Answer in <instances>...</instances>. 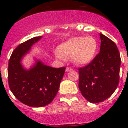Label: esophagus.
<instances>
[{
  "label": "esophagus",
  "instance_id": "1",
  "mask_svg": "<svg viewBox=\"0 0 128 128\" xmlns=\"http://www.w3.org/2000/svg\"><path fill=\"white\" fill-rule=\"evenodd\" d=\"M72 70V68H69V67H67L66 69V72H69V71H70V70Z\"/></svg>",
  "mask_w": 128,
  "mask_h": 128
}]
</instances>
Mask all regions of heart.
<instances>
[{
	"mask_svg": "<svg viewBox=\"0 0 128 128\" xmlns=\"http://www.w3.org/2000/svg\"><path fill=\"white\" fill-rule=\"evenodd\" d=\"M96 49L97 42L94 37H76L62 44L56 56L62 60L72 58L77 64L86 65L94 59Z\"/></svg>",
	"mask_w": 128,
	"mask_h": 128,
	"instance_id": "obj_1",
	"label": "heart"
}]
</instances>
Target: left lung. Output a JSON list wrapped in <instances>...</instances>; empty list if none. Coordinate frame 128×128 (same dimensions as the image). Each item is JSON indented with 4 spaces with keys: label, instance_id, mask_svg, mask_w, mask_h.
I'll return each mask as SVG.
<instances>
[{
    "label": "left lung",
    "instance_id": "left-lung-1",
    "mask_svg": "<svg viewBox=\"0 0 128 128\" xmlns=\"http://www.w3.org/2000/svg\"><path fill=\"white\" fill-rule=\"evenodd\" d=\"M100 52L83 68L78 69V88L90 103L106 100L114 93L120 80L121 58L116 44L100 33Z\"/></svg>",
    "mask_w": 128,
    "mask_h": 128
}]
</instances>
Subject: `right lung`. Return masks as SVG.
<instances>
[{
    "mask_svg": "<svg viewBox=\"0 0 128 128\" xmlns=\"http://www.w3.org/2000/svg\"><path fill=\"white\" fill-rule=\"evenodd\" d=\"M41 37H34L19 44L8 61L10 90L19 101L29 106L41 107L50 104L58 93L66 70L65 67L51 68L38 60L29 70L24 69L22 59Z\"/></svg>",
    "mask_w": 128,
    "mask_h": 128,
    "instance_id": "1",
    "label": "right lung"
}]
</instances>
